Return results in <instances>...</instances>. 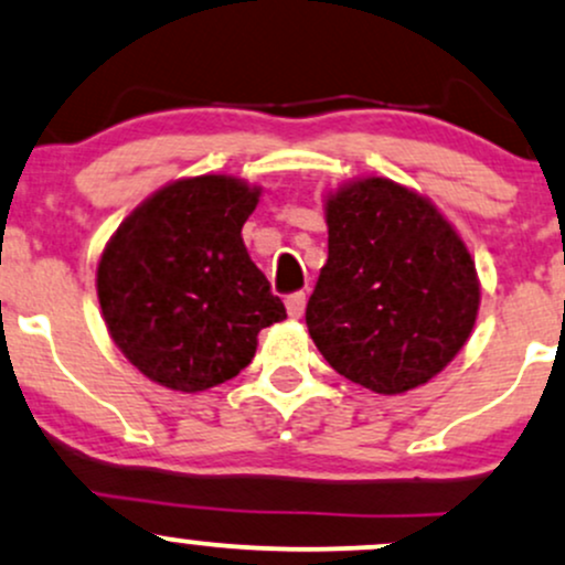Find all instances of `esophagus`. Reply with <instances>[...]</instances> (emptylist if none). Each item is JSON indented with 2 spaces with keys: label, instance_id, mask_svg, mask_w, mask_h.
I'll use <instances>...</instances> for the list:
<instances>
[{
  "label": "esophagus",
  "instance_id": "esophagus-1",
  "mask_svg": "<svg viewBox=\"0 0 565 565\" xmlns=\"http://www.w3.org/2000/svg\"><path fill=\"white\" fill-rule=\"evenodd\" d=\"M284 305H287L289 319H302V313H305V295H302V291H295V295H289L287 300H284Z\"/></svg>",
  "mask_w": 565,
  "mask_h": 565
}]
</instances>
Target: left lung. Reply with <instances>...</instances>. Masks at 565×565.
<instances>
[{
	"instance_id": "left-lung-1",
	"label": "left lung",
	"mask_w": 565,
	"mask_h": 565,
	"mask_svg": "<svg viewBox=\"0 0 565 565\" xmlns=\"http://www.w3.org/2000/svg\"><path fill=\"white\" fill-rule=\"evenodd\" d=\"M329 257L305 308L334 372L382 395L430 382L470 340L481 308L476 260L423 193L355 178L327 193Z\"/></svg>"
}]
</instances>
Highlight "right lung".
<instances>
[{
  "mask_svg": "<svg viewBox=\"0 0 565 565\" xmlns=\"http://www.w3.org/2000/svg\"><path fill=\"white\" fill-rule=\"evenodd\" d=\"M260 193L233 174L172 180L108 238L95 278L103 321L157 385L201 393L236 377L257 334L287 319L242 238Z\"/></svg>",
  "mask_w": 565,
  "mask_h": 565,
  "instance_id": "1",
  "label": "right lung"
}]
</instances>
